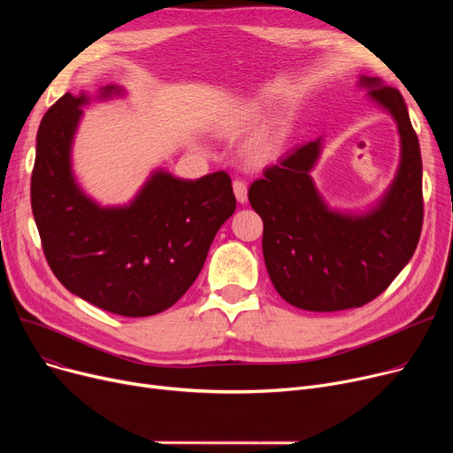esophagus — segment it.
Here are the masks:
<instances>
[{"label":"esophagus","mask_w":453,"mask_h":453,"mask_svg":"<svg viewBox=\"0 0 453 453\" xmlns=\"http://www.w3.org/2000/svg\"><path fill=\"white\" fill-rule=\"evenodd\" d=\"M233 190H234V196L241 203L248 202V185L242 180H234L233 181Z\"/></svg>","instance_id":"obj_1"}]
</instances>
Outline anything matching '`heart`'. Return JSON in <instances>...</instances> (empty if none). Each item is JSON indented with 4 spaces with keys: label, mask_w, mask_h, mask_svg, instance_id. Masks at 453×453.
<instances>
[{
    "label": "heart",
    "mask_w": 453,
    "mask_h": 453,
    "mask_svg": "<svg viewBox=\"0 0 453 453\" xmlns=\"http://www.w3.org/2000/svg\"><path fill=\"white\" fill-rule=\"evenodd\" d=\"M260 154H263V150H257V152H255V156H260Z\"/></svg>",
    "instance_id": "b5f03b06"
}]
</instances>
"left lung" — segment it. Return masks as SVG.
Returning a JSON list of instances; mask_svg holds the SVG:
<instances>
[{
    "instance_id": "left-lung-1",
    "label": "left lung",
    "mask_w": 453,
    "mask_h": 453,
    "mask_svg": "<svg viewBox=\"0 0 453 453\" xmlns=\"http://www.w3.org/2000/svg\"><path fill=\"white\" fill-rule=\"evenodd\" d=\"M358 88L388 111L400 137V161L386 193L365 211L330 207L312 171L323 137L308 141L250 187V203L265 222L263 255L279 296L303 311L336 312L382 294L413 257L422 229L418 137L398 89L378 77Z\"/></svg>"
}]
</instances>
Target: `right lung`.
Here are the masks:
<instances>
[{
  "instance_id": "obj_1",
  "label": "right lung",
  "mask_w": 453,
  "mask_h": 453,
  "mask_svg": "<svg viewBox=\"0 0 453 453\" xmlns=\"http://www.w3.org/2000/svg\"><path fill=\"white\" fill-rule=\"evenodd\" d=\"M127 97L108 84L65 93L36 135L31 207L47 263L64 287L111 314L147 318L171 308L203 268L214 234L236 207L231 178L219 171L181 180L150 173L123 205H101L79 185L71 152L91 101Z\"/></svg>"
}]
</instances>
